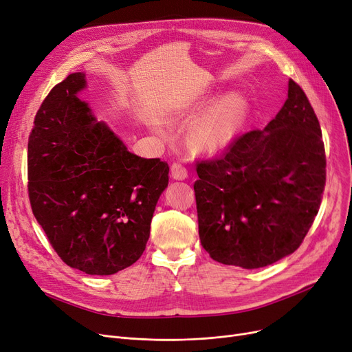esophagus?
I'll return each mask as SVG.
<instances>
[{"label":"esophagus","mask_w":352,"mask_h":352,"mask_svg":"<svg viewBox=\"0 0 352 352\" xmlns=\"http://www.w3.org/2000/svg\"><path fill=\"white\" fill-rule=\"evenodd\" d=\"M170 173L176 180H185L188 177V169L182 163H173L170 166Z\"/></svg>","instance_id":"1"}]
</instances>
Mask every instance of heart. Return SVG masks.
<instances>
[{
  "mask_svg": "<svg viewBox=\"0 0 352 352\" xmlns=\"http://www.w3.org/2000/svg\"><path fill=\"white\" fill-rule=\"evenodd\" d=\"M245 110L246 102L239 94H230L221 100L195 127L196 143L208 150L225 146L235 135Z\"/></svg>",
  "mask_w": 352,
  "mask_h": 352,
  "instance_id": "heart-1",
  "label": "heart"
}]
</instances>
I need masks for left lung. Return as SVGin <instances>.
<instances>
[{"label":"left lung","mask_w":352,"mask_h":352,"mask_svg":"<svg viewBox=\"0 0 352 352\" xmlns=\"http://www.w3.org/2000/svg\"><path fill=\"white\" fill-rule=\"evenodd\" d=\"M325 167L320 122L289 80L285 104L263 130L196 162L199 238L210 258L255 270L295 252L320 210Z\"/></svg>","instance_id":"8db88e82"}]
</instances>
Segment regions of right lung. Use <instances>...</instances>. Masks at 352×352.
Masks as SVG:
<instances>
[{"label":"right lung","instance_id":"right-lung-1","mask_svg":"<svg viewBox=\"0 0 352 352\" xmlns=\"http://www.w3.org/2000/svg\"><path fill=\"white\" fill-rule=\"evenodd\" d=\"M86 74L73 73L41 103L28 138V197L57 255L89 275H113L146 249L169 164L130 153L96 123L77 97Z\"/></svg>","mask_w":352,"mask_h":352}]
</instances>
